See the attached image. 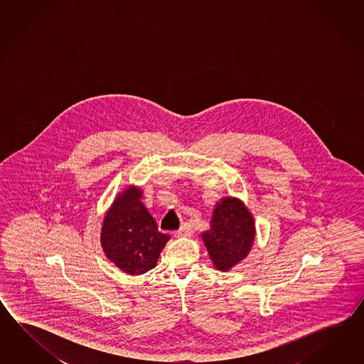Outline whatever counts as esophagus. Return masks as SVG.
Instances as JSON below:
<instances>
[{
	"label": "esophagus",
	"mask_w": 364,
	"mask_h": 364,
	"mask_svg": "<svg viewBox=\"0 0 364 364\" xmlns=\"http://www.w3.org/2000/svg\"><path fill=\"white\" fill-rule=\"evenodd\" d=\"M174 234V237H177V238H185V237H191L193 235V229H191V226L188 224H185L181 229L178 230H176V232H173Z\"/></svg>",
	"instance_id": "esophagus-1"
}]
</instances>
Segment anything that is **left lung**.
Listing matches in <instances>:
<instances>
[{
	"mask_svg": "<svg viewBox=\"0 0 364 364\" xmlns=\"http://www.w3.org/2000/svg\"><path fill=\"white\" fill-rule=\"evenodd\" d=\"M255 221L243 201L226 196L217 203L210 229L201 232L209 257L218 271L228 272L250 254Z\"/></svg>",
	"mask_w": 364,
	"mask_h": 364,
	"instance_id": "obj_1",
	"label": "left lung"
}]
</instances>
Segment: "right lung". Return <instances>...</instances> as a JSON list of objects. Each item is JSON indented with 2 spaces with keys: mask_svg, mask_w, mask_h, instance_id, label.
Segmentation results:
<instances>
[{
  "mask_svg": "<svg viewBox=\"0 0 364 364\" xmlns=\"http://www.w3.org/2000/svg\"><path fill=\"white\" fill-rule=\"evenodd\" d=\"M143 191L129 186L117 195L101 226L100 242L109 260L127 274L139 276L155 268L171 240L157 229L154 217L140 201Z\"/></svg>",
  "mask_w": 364,
  "mask_h": 364,
  "instance_id": "add662e5",
  "label": "right lung"
}]
</instances>
